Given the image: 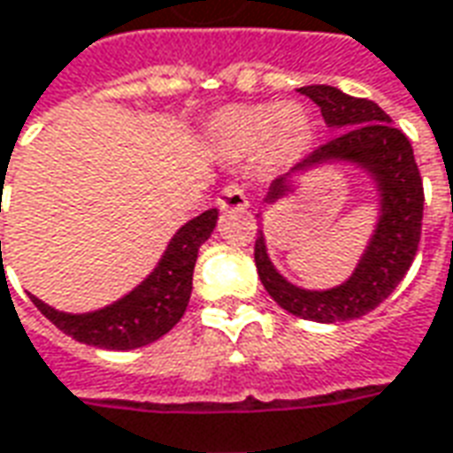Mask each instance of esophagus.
Returning <instances> with one entry per match:
<instances>
[{
	"label": "esophagus",
	"instance_id": "1",
	"mask_svg": "<svg viewBox=\"0 0 453 453\" xmlns=\"http://www.w3.org/2000/svg\"><path fill=\"white\" fill-rule=\"evenodd\" d=\"M218 208H220V211H245V208H248L245 188L240 186V183H227V186L218 193Z\"/></svg>",
	"mask_w": 453,
	"mask_h": 453
}]
</instances>
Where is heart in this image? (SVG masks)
I'll use <instances>...</instances> for the list:
<instances>
[{"label":"heart","instance_id":"heart-1","mask_svg":"<svg viewBox=\"0 0 453 453\" xmlns=\"http://www.w3.org/2000/svg\"><path fill=\"white\" fill-rule=\"evenodd\" d=\"M218 143L233 153L265 150L270 158H292L310 141V121L297 106H230L213 121Z\"/></svg>","mask_w":453,"mask_h":453}]
</instances>
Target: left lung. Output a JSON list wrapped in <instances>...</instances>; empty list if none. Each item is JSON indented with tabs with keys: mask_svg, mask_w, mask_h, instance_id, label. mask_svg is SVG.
I'll list each match as a JSON object with an SVG mask.
<instances>
[{
	"mask_svg": "<svg viewBox=\"0 0 453 453\" xmlns=\"http://www.w3.org/2000/svg\"><path fill=\"white\" fill-rule=\"evenodd\" d=\"M300 94L312 98L332 128H344L317 146L300 168L322 161H355L377 178L381 218L355 275L334 290L312 292L290 285L273 267L263 233L255 240V267L267 295L292 315L312 322H344L367 315L384 303L407 275L417 255L424 213V186L409 138L392 126V119L369 98L347 96L334 86H303ZM288 193L285 178L273 183L267 201Z\"/></svg>",
	"mask_w": 453,
	"mask_h": 453,
	"instance_id": "obj_1",
	"label": "left lung"
}]
</instances>
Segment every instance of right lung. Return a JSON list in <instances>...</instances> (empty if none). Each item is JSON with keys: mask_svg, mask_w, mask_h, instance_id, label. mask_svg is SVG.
Instances as JSON below:
<instances>
[{"mask_svg": "<svg viewBox=\"0 0 453 453\" xmlns=\"http://www.w3.org/2000/svg\"><path fill=\"white\" fill-rule=\"evenodd\" d=\"M218 211H205L180 227L158 267L131 295L88 315H66L32 297L36 310L76 342L101 349H136L161 340L183 317L193 290L198 248L213 233ZM2 248V242H0Z\"/></svg>", "mask_w": 453, "mask_h": 453, "instance_id": "add662e5", "label": "right lung"}]
</instances>
